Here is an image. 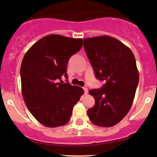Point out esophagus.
<instances>
[{
	"mask_svg": "<svg viewBox=\"0 0 157 157\" xmlns=\"http://www.w3.org/2000/svg\"><path fill=\"white\" fill-rule=\"evenodd\" d=\"M83 90H84V93H85V94H87L88 92H89V89H88L87 88L84 87V88H83Z\"/></svg>",
	"mask_w": 157,
	"mask_h": 157,
	"instance_id": "1",
	"label": "esophagus"
}]
</instances>
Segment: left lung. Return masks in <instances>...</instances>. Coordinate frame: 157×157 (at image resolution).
I'll list each match as a JSON object with an SVG mask.
<instances>
[{
	"label": "left lung",
	"instance_id": "1",
	"mask_svg": "<svg viewBox=\"0 0 157 157\" xmlns=\"http://www.w3.org/2000/svg\"><path fill=\"white\" fill-rule=\"evenodd\" d=\"M83 46L96 78L105 80L102 89L89 91L95 105L88 116L95 125L111 127L125 117L134 101L139 83L134 55L117 39L106 35L84 38Z\"/></svg>",
	"mask_w": 157,
	"mask_h": 157
}]
</instances>
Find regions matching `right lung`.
<instances>
[{
    "label": "right lung",
    "instance_id": "right-lung-1",
    "mask_svg": "<svg viewBox=\"0 0 157 157\" xmlns=\"http://www.w3.org/2000/svg\"><path fill=\"white\" fill-rule=\"evenodd\" d=\"M82 38L49 35L32 45L21 66L23 100L32 116L46 127L65 125L84 94L82 88L63 84L67 63L82 48ZM61 82H60L59 81Z\"/></svg>",
    "mask_w": 157,
    "mask_h": 157
}]
</instances>
